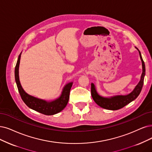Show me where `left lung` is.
Returning <instances> with one entry per match:
<instances>
[{"mask_svg":"<svg viewBox=\"0 0 152 152\" xmlns=\"http://www.w3.org/2000/svg\"><path fill=\"white\" fill-rule=\"evenodd\" d=\"M138 50L139 51L140 59L142 60L143 72L141 76V80H140L137 86L135 87V88H134V90L131 93L126 95V96H116L115 97H112L111 98H103L100 96L97 93L94 84L91 83V93L92 98L94 101V102L98 105H99L100 107L110 110H117L123 108L126 104L132 102V101L135 99L138 96V95L142 91V89L143 85L144 76L145 75V66L144 61L141 56V53H140L138 49Z\"/></svg>","mask_w":152,"mask_h":152,"instance_id":"8db88e82","label":"left lung"}]
</instances>
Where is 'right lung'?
I'll return each mask as SVG.
<instances>
[{"label": "right lung", "mask_w": 152, "mask_h": 152, "mask_svg": "<svg viewBox=\"0 0 152 152\" xmlns=\"http://www.w3.org/2000/svg\"><path fill=\"white\" fill-rule=\"evenodd\" d=\"M20 54H21L19 56L18 60L15 67V79L22 99L23 100V102L28 107L45 115H53L61 111L66 107L67 103H68L70 90L72 85V83H70L66 85L63 89V91L62 93L61 96L58 99L51 102H47L46 101L30 96L24 91L19 81V66Z\"/></svg>", "instance_id": "obj_1"}]
</instances>
